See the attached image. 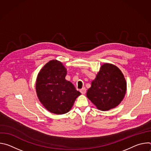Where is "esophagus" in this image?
Listing matches in <instances>:
<instances>
[{
    "instance_id": "34e87169",
    "label": "esophagus",
    "mask_w": 151,
    "mask_h": 151,
    "mask_svg": "<svg viewBox=\"0 0 151 151\" xmlns=\"http://www.w3.org/2000/svg\"><path fill=\"white\" fill-rule=\"evenodd\" d=\"M80 92H81V94H85V93H86V89H85V88H82V89H81V90H80Z\"/></svg>"
}]
</instances>
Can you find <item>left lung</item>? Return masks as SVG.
Returning <instances> with one entry per match:
<instances>
[{
    "label": "left lung",
    "instance_id": "1",
    "mask_svg": "<svg viewBox=\"0 0 151 151\" xmlns=\"http://www.w3.org/2000/svg\"><path fill=\"white\" fill-rule=\"evenodd\" d=\"M127 83L121 71L111 64H104L96 79L91 82L87 97L99 109L114 108L122 100Z\"/></svg>",
    "mask_w": 151,
    "mask_h": 151
}]
</instances>
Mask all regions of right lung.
I'll list each match as a JSON object with an SVG mask.
<instances>
[{
    "mask_svg": "<svg viewBox=\"0 0 151 151\" xmlns=\"http://www.w3.org/2000/svg\"><path fill=\"white\" fill-rule=\"evenodd\" d=\"M67 70L62 63L51 60L39 73L36 90L40 103L55 114L68 112L76 99L81 95L75 86L65 79Z\"/></svg>",
    "mask_w": 151,
    "mask_h": 151,
    "instance_id": "1",
    "label": "right lung"
}]
</instances>
